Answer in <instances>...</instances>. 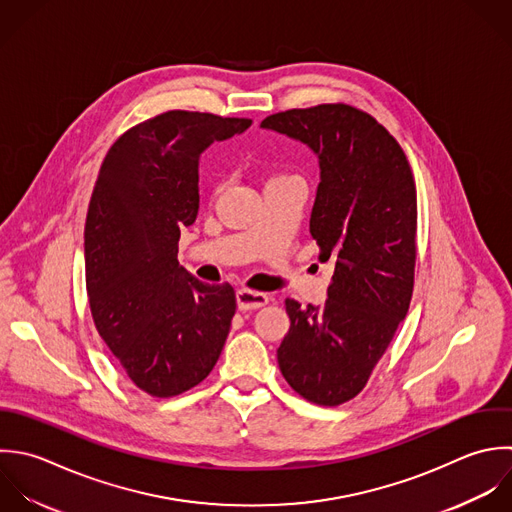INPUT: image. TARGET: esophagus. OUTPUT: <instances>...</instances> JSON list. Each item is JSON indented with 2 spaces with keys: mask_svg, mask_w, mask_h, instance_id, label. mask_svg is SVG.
<instances>
[{
  "mask_svg": "<svg viewBox=\"0 0 512 512\" xmlns=\"http://www.w3.org/2000/svg\"><path fill=\"white\" fill-rule=\"evenodd\" d=\"M269 303V297L265 293L259 291H251V289H239L237 291V307L241 311H251V309H259L265 307Z\"/></svg>",
  "mask_w": 512,
  "mask_h": 512,
  "instance_id": "obj_1",
  "label": "esophagus"
}]
</instances>
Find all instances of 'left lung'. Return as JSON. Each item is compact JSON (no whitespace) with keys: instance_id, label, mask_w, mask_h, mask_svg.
<instances>
[{"instance_id":"obj_1","label":"left lung","mask_w":512,"mask_h":512,"mask_svg":"<svg viewBox=\"0 0 512 512\" xmlns=\"http://www.w3.org/2000/svg\"><path fill=\"white\" fill-rule=\"evenodd\" d=\"M261 127L319 157L309 231L335 273L321 307L285 299L289 333L277 349L303 399L337 407L357 397L407 317L417 259V187L397 139L369 113L323 103L269 115Z\"/></svg>"}]
</instances>
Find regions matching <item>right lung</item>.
Listing matches in <instances>:
<instances>
[{"instance_id": "obj_1", "label": "right lung", "mask_w": 512, "mask_h": 512, "mask_svg": "<svg viewBox=\"0 0 512 512\" xmlns=\"http://www.w3.org/2000/svg\"><path fill=\"white\" fill-rule=\"evenodd\" d=\"M251 119L165 111L107 151L85 219V285L97 333L127 377L169 399L215 367L235 291L207 285L177 261L181 229L199 211V157Z\"/></svg>"}]
</instances>
